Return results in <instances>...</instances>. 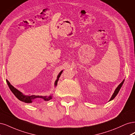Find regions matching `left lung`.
<instances>
[{"label": "left lung", "mask_w": 135, "mask_h": 135, "mask_svg": "<svg viewBox=\"0 0 135 135\" xmlns=\"http://www.w3.org/2000/svg\"><path fill=\"white\" fill-rule=\"evenodd\" d=\"M124 80H123V81L121 82V83L118 86V87H117V88H116V89L115 90V91H114V93H113V95L112 96V97H111V99H110V100L109 101H110V100H113V99L116 96H117V95L118 94V92L119 91V90H120V88H121V87H122V85H123V82H124Z\"/></svg>", "instance_id": "left-lung-1"}]
</instances>
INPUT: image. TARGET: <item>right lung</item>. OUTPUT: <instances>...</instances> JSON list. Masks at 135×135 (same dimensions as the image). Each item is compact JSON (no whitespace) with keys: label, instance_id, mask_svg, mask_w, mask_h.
<instances>
[{"label":"right lung","instance_id":"1","mask_svg":"<svg viewBox=\"0 0 135 135\" xmlns=\"http://www.w3.org/2000/svg\"><path fill=\"white\" fill-rule=\"evenodd\" d=\"M63 71H61L59 74L58 75V77H57V80H56L55 82V86L57 85V83H58V81L59 80V78L60 77V75H61V74L62 73ZM7 84L9 86V89H11L12 92L13 93V94L15 95L16 97L19 99L20 100L22 101V102H23L25 103H32V102L35 100V99H41L44 100L45 101H49L50 100V99H52V97L51 95L49 97H44V96H39V95H24L22 93H21L20 91H18V90H17L16 88H15L8 81V80H7Z\"/></svg>","mask_w":135,"mask_h":135}]
</instances>
